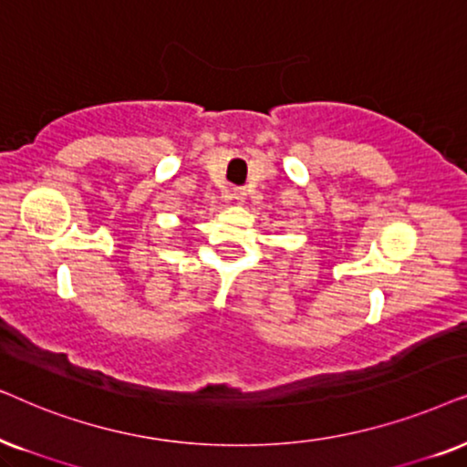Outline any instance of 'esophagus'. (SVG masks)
<instances>
[{"instance_id": "34e87169", "label": "esophagus", "mask_w": 467, "mask_h": 467, "mask_svg": "<svg viewBox=\"0 0 467 467\" xmlns=\"http://www.w3.org/2000/svg\"><path fill=\"white\" fill-rule=\"evenodd\" d=\"M245 196H247L245 188H234V190H233V198H234V201H237V202H244Z\"/></svg>"}]
</instances>
